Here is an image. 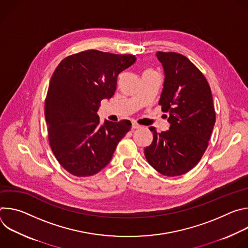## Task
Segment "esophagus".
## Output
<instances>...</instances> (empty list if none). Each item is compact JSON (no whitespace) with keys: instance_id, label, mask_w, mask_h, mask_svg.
<instances>
[{"instance_id":"34e87169","label":"esophagus","mask_w":248,"mask_h":248,"mask_svg":"<svg viewBox=\"0 0 248 248\" xmlns=\"http://www.w3.org/2000/svg\"><path fill=\"white\" fill-rule=\"evenodd\" d=\"M131 127H132L133 129H136V128H139V127H140V125H139L138 124H136V123H132Z\"/></svg>"}]
</instances>
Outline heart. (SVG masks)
Returning <instances> with one entry per match:
<instances>
[{"instance_id": "b5f03b06", "label": "heart", "mask_w": 248, "mask_h": 248, "mask_svg": "<svg viewBox=\"0 0 248 248\" xmlns=\"http://www.w3.org/2000/svg\"><path fill=\"white\" fill-rule=\"evenodd\" d=\"M146 72H153V70H151V69H147V70H146Z\"/></svg>"}]
</instances>
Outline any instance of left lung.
Wrapping results in <instances>:
<instances>
[{"mask_svg":"<svg viewBox=\"0 0 248 248\" xmlns=\"http://www.w3.org/2000/svg\"><path fill=\"white\" fill-rule=\"evenodd\" d=\"M164 72L159 105L170 129L157 132L144 149L147 162L161 174L176 176L193 169L206 151L216 122L211 88L200 70L184 55L158 52ZM167 117V116H166Z\"/></svg>","mask_w":248,"mask_h":248,"instance_id":"8db88e82","label":"left lung"}]
</instances>
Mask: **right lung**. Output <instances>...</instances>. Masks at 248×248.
I'll return each instance as SVG.
<instances>
[{
  "instance_id": "right-lung-1",
  "label": "right lung",
  "mask_w": 248,
  "mask_h": 248,
  "mask_svg": "<svg viewBox=\"0 0 248 248\" xmlns=\"http://www.w3.org/2000/svg\"><path fill=\"white\" fill-rule=\"evenodd\" d=\"M133 55L87 50L64 58L51 78L45 118L51 149L60 165L77 176H90L107 166L131 123L105 121L97 111L110 99L118 76L135 62Z\"/></svg>"
}]
</instances>
